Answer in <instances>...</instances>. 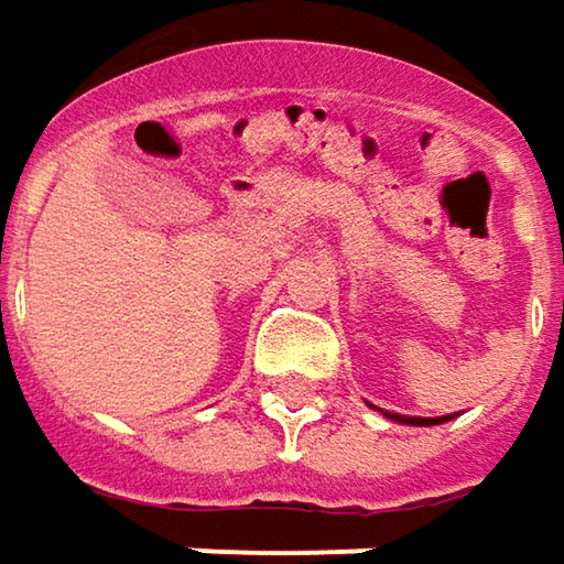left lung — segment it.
I'll return each mask as SVG.
<instances>
[{
	"label": "left lung",
	"mask_w": 564,
	"mask_h": 564,
	"mask_svg": "<svg viewBox=\"0 0 564 564\" xmlns=\"http://www.w3.org/2000/svg\"><path fill=\"white\" fill-rule=\"evenodd\" d=\"M370 408H377V404H370ZM377 411H382V408H377ZM382 417L395 423H408V426H436V423L452 421V414H445V417H408V414H392V411H382Z\"/></svg>",
	"instance_id": "obj_1"
}]
</instances>
